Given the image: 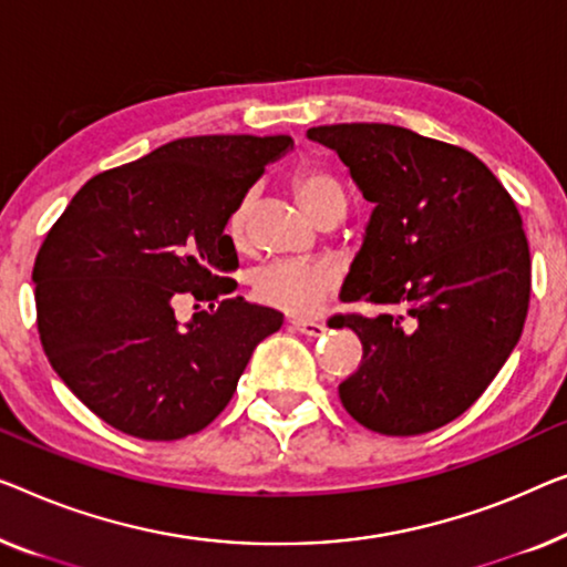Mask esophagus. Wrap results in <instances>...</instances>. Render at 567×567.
I'll return each instance as SVG.
<instances>
[{
  "label": "esophagus",
  "mask_w": 567,
  "mask_h": 567,
  "mask_svg": "<svg viewBox=\"0 0 567 567\" xmlns=\"http://www.w3.org/2000/svg\"><path fill=\"white\" fill-rule=\"evenodd\" d=\"M291 327L307 338H319V334L327 332V324L322 322H311V319H291Z\"/></svg>",
  "instance_id": "obj_1"
}]
</instances>
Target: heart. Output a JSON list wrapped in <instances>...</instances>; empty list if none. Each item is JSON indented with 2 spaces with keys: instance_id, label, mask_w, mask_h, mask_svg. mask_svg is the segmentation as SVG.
<instances>
[{
  "instance_id": "1",
  "label": "heart",
  "mask_w": 567,
  "mask_h": 567,
  "mask_svg": "<svg viewBox=\"0 0 567 567\" xmlns=\"http://www.w3.org/2000/svg\"><path fill=\"white\" fill-rule=\"evenodd\" d=\"M293 188L303 207L311 217H319L330 207H348V194H344L338 178L324 174V171L307 168L293 178ZM250 212L252 194H245L233 215L227 219V237L235 248H245L250 240ZM334 289V274L327 266L301 264V260H281L260 268L252 276V293L260 303L274 309L291 311V315H311L322 307L324 299Z\"/></svg>"
}]
</instances>
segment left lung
Segmentation results:
<instances>
[{
    "label": "left lung",
    "instance_id": "1",
    "mask_svg": "<svg viewBox=\"0 0 567 567\" xmlns=\"http://www.w3.org/2000/svg\"><path fill=\"white\" fill-rule=\"evenodd\" d=\"M307 137L338 153L373 204L340 297L396 307L340 317L363 342L342 406L393 437L437 430L488 389L522 338L532 264L519 209L473 153L406 127L352 122Z\"/></svg>",
    "mask_w": 567,
    "mask_h": 567
}]
</instances>
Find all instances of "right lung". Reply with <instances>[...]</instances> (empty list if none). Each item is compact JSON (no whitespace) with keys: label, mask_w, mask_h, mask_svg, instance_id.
Segmentation results:
<instances>
[{"label":"right lung","mask_w":567,"mask_h":567,"mask_svg":"<svg viewBox=\"0 0 567 567\" xmlns=\"http://www.w3.org/2000/svg\"><path fill=\"white\" fill-rule=\"evenodd\" d=\"M293 147L289 135H199L79 188L32 268L40 342L61 381L141 440H182L229 404L276 309L235 297L227 219ZM186 296L208 303L178 323ZM198 308V305H197Z\"/></svg>","instance_id":"add662e5"}]
</instances>
